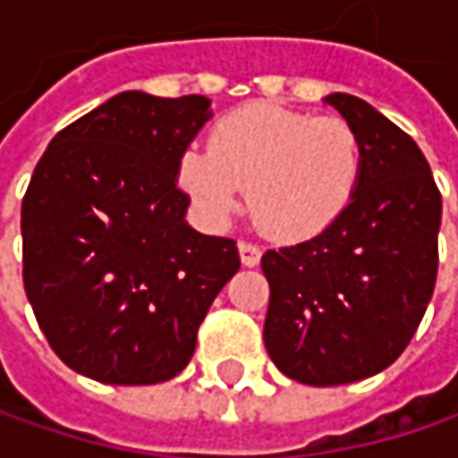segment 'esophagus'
<instances>
[{
  "instance_id": "obj_1",
  "label": "esophagus",
  "mask_w": 458,
  "mask_h": 458,
  "mask_svg": "<svg viewBox=\"0 0 458 458\" xmlns=\"http://www.w3.org/2000/svg\"><path fill=\"white\" fill-rule=\"evenodd\" d=\"M238 257H241V265H243V267H254V265H259L262 251H259V246L241 241V243H238Z\"/></svg>"
}]
</instances>
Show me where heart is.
Here are the masks:
<instances>
[{"label":"heart","mask_w":458,"mask_h":458,"mask_svg":"<svg viewBox=\"0 0 458 458\" xmlns=\"http://www.w3.org/2000/svg\"><path fill=\"white\" fill-rule=\"evenodd\" d=\"M363 169L366 148L350 122L259 100L223 116L209 148H185L177 182L212 220L230 217L246 191L257 228L297 243L350 209Z\"/></svg>","instance_id":"1"}]
</instances>
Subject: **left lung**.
<instances>
[{"instance_id": "8db88e82", "label": "left lung", "mask_w": 458, "mask_h": 458, "mask_svg": "<svg viewBox=\"0 0 458 458\" xmlns=\"http://www.w3.org/2000/svg\"><path fill=\"white\" fill-rule=\"evenodd\" d=\"M366 148L350 209L316 238L262 254L265 347L294 382L334 387L393 366L437 276L443 201L419 145L355 95L323 98Z\"/></svg>"}]
</instances>
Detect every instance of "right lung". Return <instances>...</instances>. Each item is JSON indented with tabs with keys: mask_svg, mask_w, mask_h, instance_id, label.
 I'll return each instance as SVG.
<instances>
[{
	"mask_svg": "<svg viewBox=\"0 0 458 458\" xmlns=\"http://www.w3.org/2000/svg\"><path fill=\"white\" fill-rule=\"evenodd\" d=\"M212 119L204 95L122 92L47 145L29 182L26 297L57 358L106 385H158L196 350L238 270L230 238L188 225L182 150Z\"/></svg>",
	"mask_w": 458,
	"mask_h": 458,
	"instance_id": "add662e5",
	"label": "right lung"
}]
</instances>
